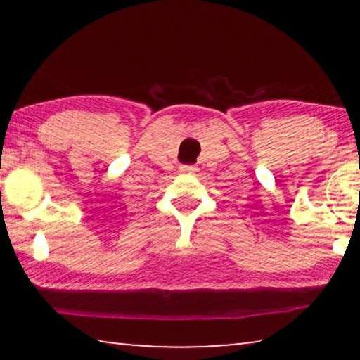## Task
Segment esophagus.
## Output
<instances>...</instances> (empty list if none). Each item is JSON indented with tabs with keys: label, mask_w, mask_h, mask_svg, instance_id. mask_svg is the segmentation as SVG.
Wrapping results in <instances>:
<instances>
[{
	"label": "esophagus",
	"mask_w": 360,
	"mask_h": 360,
	"mask_svg": "<svg viewBox=\"0 0 360 360\" xmlns=\"http://www.w3.org/2000/svg\"><path fill=\"white\" fill-rule=\"evenodd\" d=\"M180 172H184V174H186V172H196V167H193V165H181L180 167Z\"/></svg>",
	"instance_id": "esophagus-1"
}]
</instances>
